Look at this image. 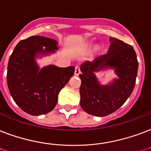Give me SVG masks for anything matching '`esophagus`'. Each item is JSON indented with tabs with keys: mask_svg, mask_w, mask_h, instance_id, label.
<instances>
[{
	"mask_svg": "<svg viewBox=\"0 0 151 151\" xmlns=\"http://www.w3.org/2000/svg\"><path fill=\"white\" fill-rule=\"evenodd\" d=\"M80 73H81L80 67H79L78 65H77V66L75 67V70H74V74L78 76V75H79V74H80Z\"/></svg>",
	"mask_w": 151,
	"mask_h": 151,
	"instance_id": "esophagus-1",
	"label": "esophagus"
}]
</instances>
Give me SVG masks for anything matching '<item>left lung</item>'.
Returning <instances> with one entry per match:
<instances>
[{"label": "left lung", "instance_id": "8db88e82", "mask_svg": "<svg viewBox=\"0 0 151 151\" xmlns=\"http://www.w3.org/2000/svg\"><path fill=\"white\" fill-rule=\"evenodd\" d=\"M107 54L86 61L81 65V107L88 114L105 116L125 103L134 89L138 72V61L134 48L121 40L109 39ZM111 68L117 74L108 85H101L95 73Z\"/></svg>", "mask_w": 151, "mask_h": 151}]
</instances>
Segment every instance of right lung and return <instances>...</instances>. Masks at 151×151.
<instances>
[{"mask_svg": "<svg viewBox=\"0 0 151 151\" xmlns=\"http://www.w3.org/2000/svg\"><path fill=\"white\" fill-rule=\"evenodd\" d=\"M58 49L55 40L31 36L21 40L9 58L7 83L10 94L17 105L32 116L52 111L59 92L74 73V66L49 65L40 69L36 58L54 54Z\"/></svg>", "mask_w": 151, "mask_h": 151, "instance_id": "right-lung-1", "label": "right lung"}]
</instances>
